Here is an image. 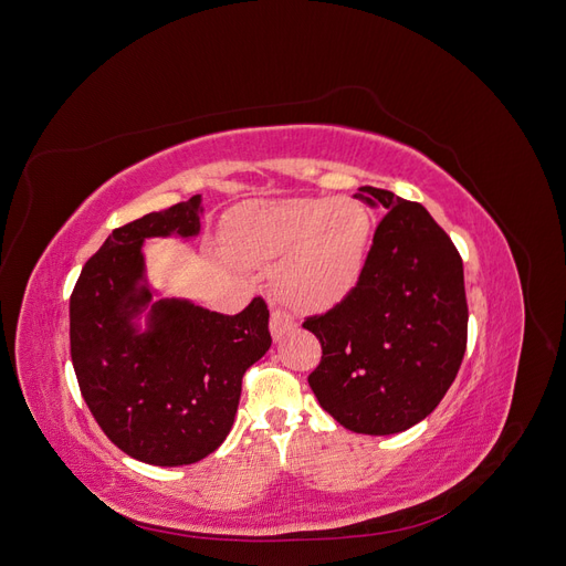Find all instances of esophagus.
<instances>
[{"label": "esophagus", "instance_id": "34e87169", "mask_svg": "<svg viewBox=\"0 0 566 566\" xmlns=\"http://www.w3.org/2000/svg\"><path fill=\"white\" fill-rule=\"evenodd\" d=\"M295 316L287 314L283 310H273L271 312V321H269V328H271V335L273 339H281L285 337L290 331H295Z\"/></svg>", "mask_w": 566, "mask_h": 566}]
</instances>
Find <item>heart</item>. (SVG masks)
Here are the masks:
<instances>
[{"instance_id": "1", "label": "heart", "mask_w": 566, "mask_h": 566, "mask_svg": "<svg viewBox=\"0 0 566 566\" xmlns=\"http://www.w3.org/2000/svg\"><path fill=\"white\" fill-rule=\"evenodd\" d=\"M373 214L358 198H300L248 205L227 221L221 243L243 266L286 260L279 293L297 310H331L361 279Z\"/></svg>"}]
</instances>
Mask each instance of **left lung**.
<instances>
[{
    "instance_id": "left-lung-1",
    "label": "left lung",
    "mask_w": 566,
    "mask_h": 566,
    "mask_svg": "<svg viewBox=\"0 0 566 566\" xmlns=\"http://www.w3.org/2000/svg\"><path fill=\"white\" fill-rule=\"evenodd\" d=\"M385 217L361 279L302 328L321 342L310 387L323 410L358 434H397L424 420L453 385L468 347L462 260L420 202L385 188L358 196Z\"/></svg>"
}]
</instances>
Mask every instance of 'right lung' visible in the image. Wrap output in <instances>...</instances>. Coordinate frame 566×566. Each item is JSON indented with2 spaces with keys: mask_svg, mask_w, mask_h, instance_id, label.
Segmentation results:
<instances>
[{
  "mask_svg": "<svg viewBox=\"0 0 566 566\" xmlns=\"http://www.w3.org/2000/svg\"><path fill=\"white\" fill-rule=\"evenodd\" d=\"M200 196L115 229L71 295V358L82 399L101 430L148 465H191L227 439L245 370L271 347L269 310L254 297L227 316L188 302H156L150 331L132 314L150 302L142 243L150 235L200 231Z\"/></svg>",
  "mask_w": 566,
  "mask_h": 566,
  "instance_id": "obj_1",
  "label": "right lung"
}]
</instances>
